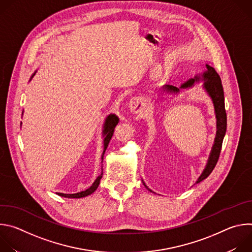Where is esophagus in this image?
<instances>
[{"label": "esophagus", "instance_id": "34e87169", "mask_svg": "<svg viewBox=\"0 0 252 252\" xmlns=\"http://www.w3.org/2000/svg\"><path fill=\"white\" fill-rule=\"evenodd\" d=\"M128 109L133 115H138L142 112V104L138 97H133L128 102Z\"/></svg>", "mask_w": 252, "mask_h": 252}]
</instances>
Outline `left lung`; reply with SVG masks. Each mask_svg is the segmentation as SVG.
<instances>
[{"mask_svg": "<svg viewBox=\"0 0 252 252\" xmlns=\"http://www.w3.org/2000/svg\"><path fill=\"white\" fill-rule=\"evenodd\" d=\"M205 65H206L205 71H203L202 74H198V75L194 76L193 79H190L189 81H188L187 83L182 85V87L179 89L176 87L170 86V85H164L160 89L161 92L166 93L168 94H179V92H181V90L190 89L194 86L195 83H199L202 81L203 82L202 88L212 100V103L214 106L215 119H217V133H215L214 142L212 145L206 165H205L204 169L202 170L201 174L199 175V177L197 178L195 184H199L200 182L203 181V179H205L211 173L214 166L217 165L220 155V151H221L223 137H224L225 131H226V113H225V107H224V94H223V88L221 85V80H220L219 74L215 71V69L212 66H210L208 64H205ZM142 184L145 185V187L150 191H152L146 186V184L143 183V181H142Z\"/></svg>", "mask_w": 252, "mask_h": 252, "instance_id": "8db88e82", "label": "left lung"}]
</instances>
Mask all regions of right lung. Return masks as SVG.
Returning a JSON list of instances; mask_svg holds the SVG:
<instances>
[{"label": "right lung", "instance_id": "obj_1", "mask_svg": "<svg viewBox=\"0 0 252 252\" xmlns=\"http://www.w3.org/2000/svg\"><path fill=\"white\" fill-rule=\"evenodd\" d=\"M35 75V71L32 74V76L31 77L30 81L32 79V77ZM119 118L114 115V114H111L107 116L104 120V123H103V129H102V137H103V152H102V155H101V162H102V159H103V155L107 149V146H109L110 143V140L114 134V130H115V127L116 126L119 124ZM102 177V171L100 172V174L95 178V181L94 182V184L86 190H83V191H80V192H77V193H61V192H57L58 195L60 196H63V197H66V198H81V197H86L90 194H92L93 192H94L97 189V187L99 186V183H100V179Z\"/></svg>", "mask_w": 252, "mask_h": 252}]
</instances>
